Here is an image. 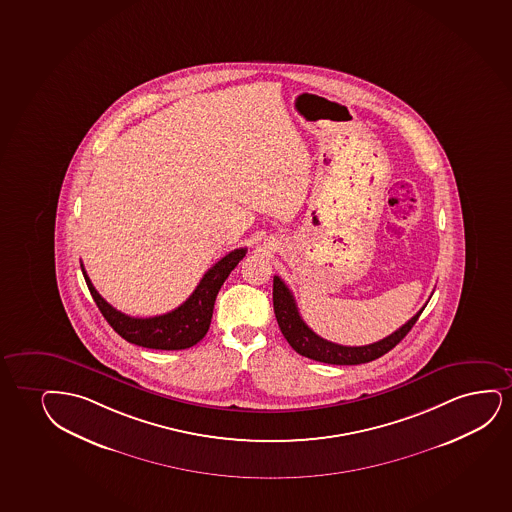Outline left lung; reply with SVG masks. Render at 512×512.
Masks as SVG:
<instances>
[{
    "label": "left lung",
    "instance_id": "obj_1",
    "mask_svg": "<svg viewBox=\"0 0 512 512\" xmlns=\"http://www.w3.org/2000/svg\"><path fill=\"white\" fill-rule=\"evenodd\" d=\"M424 308L417 311V315L410 318L407 324L377 343L367 344V346H343V344L330 343L324 337L315 334L303 322L294 296L289 291V287L284 284V280L273 277V311L287 343L291 344L292 350L299 355L317 362L330 363V365H360L386 355L402 341L403 337L407 336L417 322V318L421 317Z\"/></svg>",
    "mask_w": 512,
    "mask_h": 512
}]
</instances>
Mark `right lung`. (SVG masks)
Segmentation results:
<instances>
[{
    "instance_id": "1",
    "label": "right lung",
    "mask_w": 512,
    "mask_h": 512,
    "mask_svg": "<svg viewBox=\"0 0 512 512\" xmlns=\"http://www.w3.org/2000/svg\"><path fill=\"white\" fill-rule=\"evenodd\" d=\"M246 253V247L233 249L232 253H228L213 268L207 270L206 275L183 305L159 317L135 318L117 311L93 287L90 277L86 275L85 266L81 265V270L98 310L102 311L110 327L128 343L138 344L150 350H187L206 336L213 318L214 301L218 291Z\"/></svg>"
}]
</instances>
